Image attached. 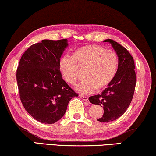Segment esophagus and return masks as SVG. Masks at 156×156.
Returning <instances> with one entry per match:
<instances>
[{
	"label": "esophagus",
	"mask_w": 156,
	"mask_h": 156,
	"mask_svg": "<svg viewBox=\"0 0 156 156\" xmlns=\"http://www.w3.org/2000/svg\"><path fill=\"white\" fill-rule=\"evenodd\" d=\"M79 97H80L83 100H84L85 102H89V100H88V97L86 96H83V95H79Z\"/></svg>",
	"instance_id": "1"
}]
</instances>
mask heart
<instances>
[{
	"label": "heart",
	"mask_w": 156,
	"mask_h": 156,
	"mask_svg": "<svg viewBox=\"0 0 156 156\" xmlns=\"http://www.w3.org/2000/svg\"><path fill=\"white\" fill-rule=\"evenodd\" d=\"M118 67L117 55L99 45H85L74 51L71 57L64 55L59 62V70L67 83L74 85L84 71L85 80L76 86L81 94H91L108 86Z\"/></svg>",
	"instance_id": "obj_1"
}]
</instances>
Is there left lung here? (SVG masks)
Wrapping results in <instances>:
<instances>
[{
  "instance_id": "left-lung-1",
  "label": "left lung",
  "mask_w": 156,
  "mask_h": 156,
  "mask_svg": "<svg viewBox=\"0 0 156 156\" xmlns=\"http://www.w3.org/2000/svg\"><path fill=\"white\" fill-rule=\"evenodd\" d=\"M118 57V67L113 80L100 94L89 97L93 104L101 106L104 114L97 120L109 122L120 118L131 103L136 85L135 66L133 57L123 46L115 41L106 39Z\"/></svg>"
}]
</instances>
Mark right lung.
<instances>
[{
	"label": "right lung",
	"mask_w": 156,
	"mask_h": 156,
	"mask_svg": "<svg viewBox=\"0 0 156 156\" xmlns=\"http://www.w3.org/2000/svg\"><path fill=\"white\" fill-rule=\"evenodd\" d=\"M67 39L43 40L27 49L21 57L17 82L21 101L38 121L53 124L63 117L69 101L78 94L62 79L59 62Z\"/></svg>",
	"instance_id": "right-lung-1"
}]
</instances>
